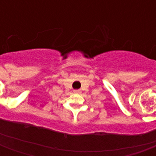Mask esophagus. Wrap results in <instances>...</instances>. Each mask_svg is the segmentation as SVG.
Here are the masks:
<instances>
[{
	"label": "esophagus",
	"instance_id": "34e87169",
	"mask_svg": "<svg viewBox=\"0 0 156 156\" xmlns=\"http://www.w3.org/2000/svg\"><path fill=\"white\" fill-rule=\"evenodd\" d=\"M79 91H80L79 90H73V92H75V93H78Z\"/></svg>",
	"mask_w": 156,
	"mask_h": 156
}]
</instances>
